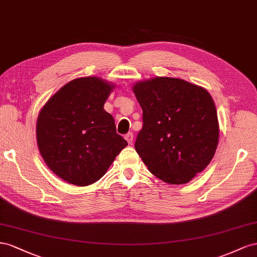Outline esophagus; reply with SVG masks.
<instances>
[{
	"label": "esophagus",
	"mask_w": 257,
	"mask_h": 257,
	"mask_svg": "<svg viewBox=\"0 0 257 257\" xmlns=\"http://www.w3.org/2000/svg\"><path fill=\"white\" fill-rule=\"evenodd\" d=\"M124 139H126L127 142L129 144H133V141H134V134L133 133H128L126 136H124Z\"/></svg>",
	"instance_id": "34e87169"
}]
</instances>
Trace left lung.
I'll list each match as a JSON object with an SVG mask.
<instances>
[{"label":"left lung","instance_id":"1","mask_svg":"<svg viewBox=\"0 0 257 257\" xmlns=\"http://www.w3.org/2000/svg\"><path fill=\"white\" fill-rule=\"evenodd\" d=\"M143 111L135 148L149 170L169 184H184L206 168L218 143L210 93L180 78L155 77L134 86Z\"/></svg>","mask_w":257,"mask_h":257}]
</instances>
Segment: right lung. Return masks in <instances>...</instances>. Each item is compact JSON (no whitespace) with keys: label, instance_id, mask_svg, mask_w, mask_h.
I'll return each mask as SVG.
<instances>
[{"label":"right lung","instance_id":"obj_1","mask_svg":"<svg viewBox=\"0 0 257 257\" xmlns=\"http://www.w3.org/2000/svg\"><path fill=\"white\" fill-rule=\"evenodd\" d=\"M113 88L98 77L73 79L41 109L36 123L41 155L51 171L71 184L97 182L128 145L103 108Z\"/></svg>","mask_w":257,"mask_h":257}]
</instances>
